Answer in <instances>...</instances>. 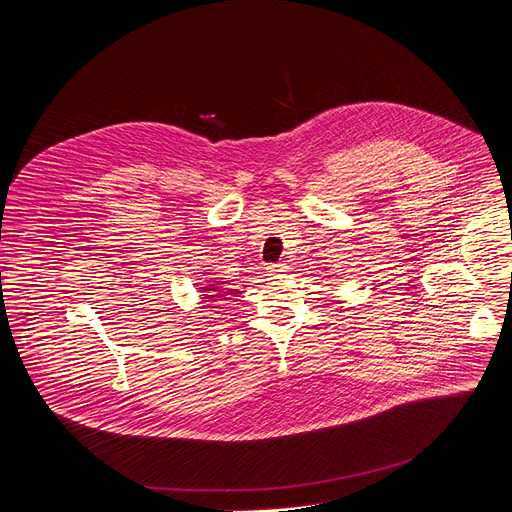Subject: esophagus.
Listing matches in <instances>:
<instances>
[{
	"instance_id": "obj_1",
	"label": "esophagus",
	"mask_w": 512,
	"mask_h": 512,
	"mask_svg": "<svg viewBox=\"0 0 512 512\" xmlns=\"http://www.w3.org/2000/svg\"><path fill=\"white\" fill-rule=\"evenodd\" d=\"M287 265L285 263H275V265H269L267 267V271H269V275H273V277H281L283 273H287Z\"/></svg>"
}]
</instances>
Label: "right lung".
Here are the masks:
<instances>
[{
  "label": "right lung",
  "instance_id": "add662e5",
  "mask_svg": "<svg viewBox=\"0 0 512 512\" xmlns=\"http://www.w3.org/2000/svg\"><path fill=\"white\" fill-rule=\"evenodd\" d=\"M210 281H212V283H206V285L198 287V289L204 291L202 300H204V302H208V300H227V298H225L227 294L223 291V289H225L223 285H225L227 281H221L218 277H216V279H210Z\"/></svg>",
  "mask_w": 512,
  "mask_h": 512
}]
</instances>
